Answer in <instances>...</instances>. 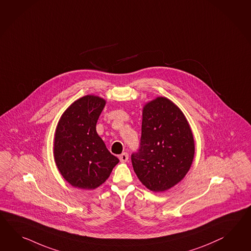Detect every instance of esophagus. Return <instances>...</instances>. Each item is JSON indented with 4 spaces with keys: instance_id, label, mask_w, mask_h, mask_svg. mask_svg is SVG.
Listing matches in <instances>:
<instances>
[{
    "instance_id": "34e87169",
    "label": "esophagus",
    "mask_w": 251,
    "mask_h": 251,
    "mask_svg": "<svg viewBox=\"0 0 251 251\" xmlns=\"http://www.w3.org/2000/svg\"><path fill=\"white\" fill-rule=\"evenodd\" d=\"M121 162H126L128 159V154L127 152H123L119 156Z\"/></svg>"
}]
</instances>
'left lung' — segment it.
I'll list each match as a JSON object with an SVG mask.
<instances>
[{
  "instance_id": "8db88e82",
  "label": "left lung",
  "mask_w": 251,
  "mask_h": 251,
  "mask_svg": "<svg viewBox=\"0 0 251 251\" xmlns=\"http://www.w3.org/2000/svg\"><path fill=\"white\" fill-rule=\"evenodd\" d=\"M194 153L190 124L177 105L165 97L148 102L142 112L140 149L131 154L141 183L154 192L171 189L190 171Z\"/></svg>"
}]
</instances>
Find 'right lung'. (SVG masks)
Segmentation results:
<instances>
[{"label": "right lung", "instance_id": "1", "mask_svg": "<svg viewBox=\"0 0 251 251\" xmlns=\"http://www.w3.org/2000/svg\"><path fill=\"white\" fill-rule=\"evenodd\" d=\"M105 104L102 98L86 95L63 112L57 125L53 147L56 166L75 188H98L120 161L96 131Z\"/></svg>", "mask_w": 251, "mask_h": 251}]
</instances>
